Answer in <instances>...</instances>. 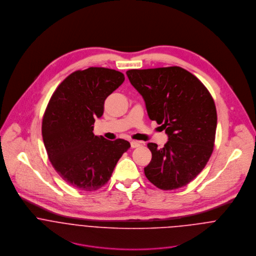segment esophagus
<instances>
[{"mask_svg": "<svg viewBox=\"0 0 256 256\" xmlns=\"http://www.w3.org/2000/svg\"><path fill=\"white\" fill-rule=\"evenodd\" d=\"M131 148H138V146H140V143L139 142H137V141H131Z\"/></svg>", "mask_w": 256, "mask_h": 256, "instance_id": "esophagus-1", "label": "esophagus"}]
</instances>
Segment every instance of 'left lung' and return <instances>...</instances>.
Here are the masks:
<instances>
[{
	"instance_id": "1",
	"label": "left lung",
	"mask_w": 256,
	"mask_h": 256,
	"mask_svg": "<svg viewBox=\"0 0 256 256\" xmlns=\"http://www.w3.org/2000/svg\"><path fill=\"white\" fill-rule=\"evenodd\" d=\"M126 74L143 96L148 118L168 136L162 148L148 144L152 160L144 168L146 178L162 190L185 186L202 172L214 150L217 110L211 94L178 66Z\"/></svg>"
}]
</instances>
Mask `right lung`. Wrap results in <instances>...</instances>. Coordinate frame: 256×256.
I'll use <instances>...</instances> for the list:
<instances>
[{"label": "right lung", "instance_id": "add662e5", "mask_svg": "<svg viewBox=\"0 0 256 256\" xmlns=\"http://www.w3.org/2000/svg\"><path fill=\"white\" fill-rule=\"evenodd\" d=\"M125 78L121 72L90 67L69 74L52 94L42 120V138L58 174L71 186L94 191L108 182L130 148L123 139L110 141L94 134L104 102Z\"/></svg>", "mask_w": 256, "mask_h": 256}]
</instances>
